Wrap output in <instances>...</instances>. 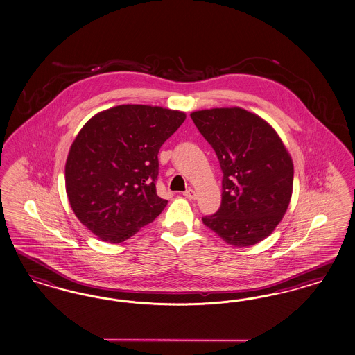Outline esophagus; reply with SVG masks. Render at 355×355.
<instances>
[{
    "label": "esophagus",
    "instance_id": "1",
    "mask_svg": "<svg viewBox=\"0 0 355 355\" xmlns=\"http://www.w3.org/2000/svg\"><path fill=\"white\" fill-rule=\"evenodd\" d=\"M183 195L187 198V199H196V193L193 191V189H189V190H186Z\"/></svg>",
    "mask_w": 355,
    "mask_h": 355
}]
</instances>
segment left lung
I'll return each instance as SVG.
<instances>
[{
  "label": "left lung",
  "mask_w": 355,
  "mask_h": 355,
  "mask_svg": "<svg viewBox=\"0 0 355 355\" xmlns=\"http://www.w3.org/2000/svg\"><path fill=\"white\" fill-rule=\"evenodd\" d=\"M217 155L223 171L218 211L203 224L236 248L263 241L279 225L291 203L293 162L277 132L241 107L190 114Z\"/></svg>",
  "instance_id": "1"
}]
</instances>
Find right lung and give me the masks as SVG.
I'll return each instance as SVG.
<instances>
[{"mask_svg":"<svg viewBox=\"0 0 355 355\" xmlns=\"http://www.w3.org/2000/svg\"><path fill=\"white\" fill-rule=\"evenodd\" d=\"M186 119L178 110L119 105L79 131L64 166L66 193L79 221L119 243L150 224L168 200L156 193L159 150Z\"/></svg>","mask_w":355,"mask_h":355,"instance_id":"right-lung-1","label":"right lung"}]
</instances>
